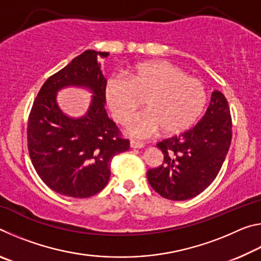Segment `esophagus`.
Masks as SVG:
<instances>
[{
  "mask_svg": "<svg viewBox=\"0 0 261 261\" xmlns=\"http://www.w3.org/2000/svg\"><path fill=\"white\" fill-rule=\"evenodd\" d=\"M130 147L131 148H143L144 144L137 140H130Z\"/></svg>",
  "mask_w": 261,
  "mask_h": 261,
  "instance_id": "1",
  "label": "esophagus"
}]
</instances>
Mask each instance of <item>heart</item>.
<instances>
[{
    "label": "heart",
    "mask_w": 261,
    "mask_h": 261,
    "mask_svg": "<svg viewBox=\"0 0 261 261\" xmlns=\"http://www.w3.org/2000/svg\"><path fill=\"white\" fill-rule=\"evenodd\" d=\"M105 98L115 121L124 124L143 99L147 110L131 118L126 132L146 138L161 129L176 135L189 129L204 110L207 94L199 79L167 61L137 64L129 77L115 74L105 86Z\"/></svg>",
    "instance_id": "b5f03b06"
}]
</instances>
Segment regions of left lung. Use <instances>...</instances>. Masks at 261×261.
<instances>
[{
    "label": "left lung",
    "instance_id": "8db88e82",
    "mask_svg": "<svg viewBox=\"0 0 261 261\" xmlns=\"http://www.w3.org/2000/svg\"><path fill=\"white\" fill-rule=\"evenodd\" d=\"M230 143V109L226 96L214 90L208 108L196 125L156 144L163 162L147 171L148 183L166 199H191L218 176Z\"/></svg>",
    "mask_w": 261,
    "mask_h": 261
}]
</instances>
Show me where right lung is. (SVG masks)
Wrapping results in <instances>:
<instances>
[{
	"instance_id": "right-lung-1",
	"label": "right lung",
	"mask_w": 261,
	"mask_h": 261,
	"mask_svg": "<svg viewBox=\"0 0 261 261\" xmlns=\"http://www.w3.org/2000/svg\"><path fill=\"white\" fill-rule=\"evenodd\" d=\"M106 51L85 50L43 84L31 109L28 146L31 161L48 188L72 198L100 192L110 177V162L129 149L105 109L106 81L99 57ZM85 88L92 93L85 115L71 118L57 103L63 88Z\"/></svg>"
}]
</instances>
